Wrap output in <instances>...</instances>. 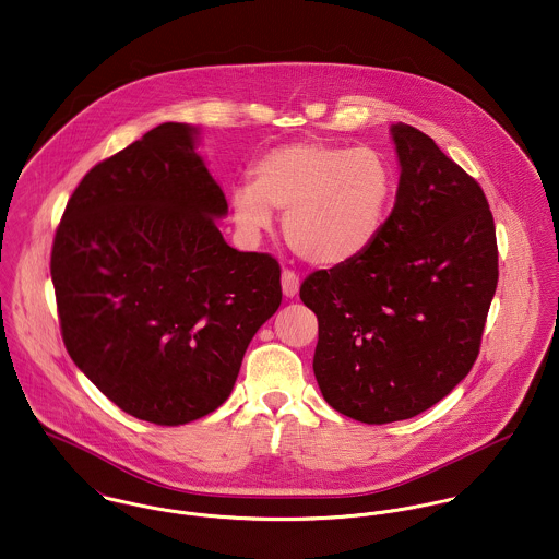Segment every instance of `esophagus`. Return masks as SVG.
Returning <instances> with one entry per match:
<instances>
[{
	"instance_id": "esophagus-1",
	"label": "esophagus",
	"mask_w": 559,
	"mask_h": 559,
	"mask_svg": "<svg viewBox=\"0 0 559 559\" xmlns=\"http://www.w3.org/2000/svg\"><path fill=\"white\" fill-rule=\"evenodd\" d=\"M281 285H283V294L287 298H296L300 292V274L296 270L285 267L281 274Z\"/></svg>"
}]
</instances>
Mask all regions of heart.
Here are the masks:
<instances>
[{
  "label": "heart",
  "instance_id": "heart-1",
  "mask_svg": "<svg viewBox=\"0 0 559 559\" xmlns=\"http://www.w3.org/2000/svg\"><path fill=\"white\" fill-rule=\"evenodd\" d=\"M393 174L381 153L319 140L276 146L259 157L253 182L231 191L240 227H270L285 215L289 247L314 265H336L370 249L385 223Z\"/></svg>",
  "mask_w": 559,
  "mask_h": 559
}]
</instances>
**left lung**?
<instances>
[{
    "instance_id": "1",
    "label": "left lung",
    "mask_w": 559,
    "mask_h": 559,
    "mask_svg": "<svg viewBox=\"0 0 559 559\" xmlns=\"http://www.w3.org/2000/svg\"><path fill=\"white\" fill-rule=\"evenodd\" d=\"M391 133L402 174L381 234L300 287L319 321V389L334 411L368 426L411 419L466 379L498 285L480 185L424 131L397 123Z\"/></svg>"
}]
</instances>
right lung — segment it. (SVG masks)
Wrapping results in <instances>:
<instances>
[{
  "label": "right lung",
  "mask_w": 559,
  "mask_h": 559,
  "mask_svg": "<svg viewBox=\"0 0 559 559\" xmlns=\"http://www.w3.org/2000/svg\"><path fill=\"white\" fill-rule=\"evenodd\" d=\"M225 213L193 128L164 123L93 166L57 225L63 344L135 419L182 426L216 411L281 306L278 261L231 249L216 227Z\"/></svg>",
  "instance_id": "add662e5"
}]
</instances>
